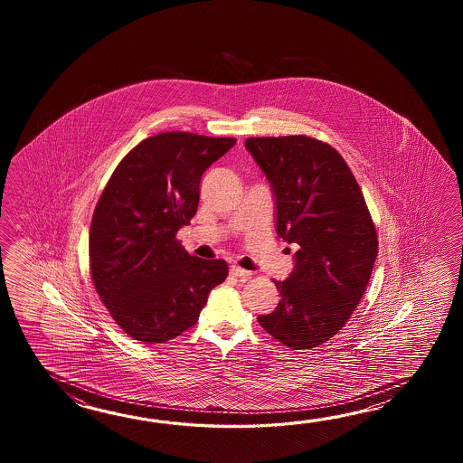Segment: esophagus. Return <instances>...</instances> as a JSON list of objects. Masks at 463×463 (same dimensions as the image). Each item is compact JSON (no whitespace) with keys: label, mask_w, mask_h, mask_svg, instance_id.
<instances>
[{"label":"esophagus","mask_w":463,"mask_h":463,"mask_svg":"<svg viewBox=\"0 0 463 463\" xmlns=\"http://www.w3.org/2000/svg\"><path fill=\"white\" fill-rule=\"evenodd\" d=\"M230 275L235 276V278H241V279H245L248 276L251 275L250 271H246L243 268H240V266H232L230 268Z\"/></svg>","instance_id":"esophagus-1"}]
</instances>
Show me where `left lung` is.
<instances>
[{"instance_id": "left-lung-1", "label": "left lung", "mask_w": 463, "mask_h": 463, "mask_svg": "<svg viewBox=\"0 0 463 463\" xmlns=\"http://www.w3.org/2000/svg\"><path fill=\"white\" fill-rule=\"evenodd\" d=\"M275 192L276 232L296 243L295 268L275 281L279 303L258 316L268 335L311 349L345 327L364 295L377 256L374 222L351 168L307 136L246 138Z\"/></svg>"}]
</instances>
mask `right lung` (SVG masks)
I'll return each mask as SVG.
<instances>
[{
  "instance_id": "add662e5",
  "label": "right lung",
  "mask_w": 463,
  "mask_h": 463,
  "mask_svg": "<svg viewBox=\"0 0 463 463\" xmlns=\"http://www.w3.org/2000/svg\"><path fill=\"white\" fill-rule=\"evenodd\" d=\"M235 142L162 132L132 148L109 178L90 222L89 266L100 301L136 341L182 335L225 281L223 260L188 255L175 235L197 213L203 172Z\"/></svg>"
}]
</instances>
